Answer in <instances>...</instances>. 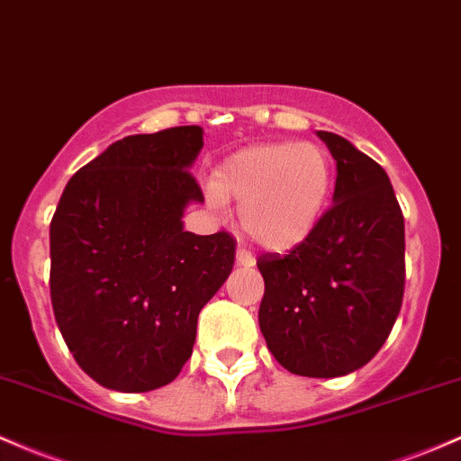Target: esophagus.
<instances>
[{"label": "esophagus", "instance_id": "34e87169", "mask_svg": "<svg viewBox=\"0 0 461 461\" xmlns=\"http://www.w3.org/2000/svg\"><path fill=\"white\" fill-rule=\"evenodd\" d=\"M236 262H239L240 267H254L256 265V258L251 256L247 249H242V247H239V249H236Z\"/></svg>", "mask_w": 461, "mask_h": 461}]
</instances>
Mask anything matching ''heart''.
I'll return each instance as SVG.
<instances>
[{
    "instance_id": "1",
    "label": "heart",
    "mask_w": 461,
    "mask_h": 461,
    "mask_svg": "<svg viewBox=\"0 0 461 461\" xmlns=\"http://www.w3.org/2000/svg\"><path fill=\"white\" fill-rule=\"evenodd\" d=\"M335 168L321 146L276 141L230 155L207 185V203L240 205V222L251 240L273 251L304 242L330 203Z\"/></svg>"
}]
</instances>
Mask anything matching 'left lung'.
<instances>
[{
    "instance_id": "obj_1",
    "label": "left lung",
    "mask_w": 461,
    "mask_h": 461,
    "mask_svg": "<svg viewBox=\"0 0 461 461\" xmlns=\"http://www.w3.org/2000/svg\"><path fill=\"white\" fill-rule=\"evenodd\" d=\"M337 161L332 205L286 256L265 254L260 330L288 372L346 376L392 332L404 291V219L385 170L346 138L317 131Z\"/></svg>"
}]
</instances>
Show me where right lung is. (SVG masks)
<instances>
[{
  "label": "right lung",
  "mask_w": 461,
  "mask_h": 461,
  "mask_svg": "<svg viewBox=\"0 0 461 461\" xmlns=\"http://www.w3.org/2000/svg\"><path fill=\"white\" fill-rule=\"evenodd\" d=\"M201 126L113 141L65 185L50 225L54 317L78 366L115 392L168 385L196 320L231 273L236 240L185 231L203 203L190 168Z\"/></svg>",
  "instance_id": "add662e5"
}]
</instances>
